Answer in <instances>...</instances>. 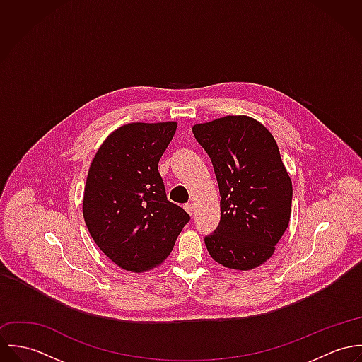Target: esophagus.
Segmentation results:
<instances>
[{"mask_svg": "<svg viewBox=\"0 0 362 362\" xmlns=\"http://www.w3.org/2000/svg\"><path fill=\"white\" fill-rule=\"evenodd\" d=\"M184 209L187 210V213H188L189 216H192L194 211H195V205H194V204H187V205L184 206Z\"/></svg>", "mask_w": 362, "mask_h": 362, "instance_id": "obj_1", "label": "esophagus"}]
</instances>
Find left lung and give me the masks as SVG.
Masks as SVG:
<instances>
[{"label":"left lung","mask_w":362,"mask_h":362,"mask_svg":"<svg viewBox=\"0 0 362 362\" xmlns=\"http://www.w3.org/2000/svg\"><path fill=\"white\" fill-rule=\"evenodd\" d=\"M220 189V224L205 238L224 267L252 270L274 254L288 227L293 184L270 131L248 115L195 124Z\"/></svg>","instance_id":"8db88e82"}]
</instances>
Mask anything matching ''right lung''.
<instances>
[{"label":"right lung","instance_id":"right-lung-1","mask_svg":"<svg viewBox=\"0 0 362 362\" xmlns=\"http://www.w3.org/2000/svg\"><path fill=\"white\" fill-rule=\"evenodd\" d=\"M175 129V121L121 125L92 160L83 218L96 245L124 270L144 273L161 264L189 220L167 201L157 170Z\"/></svg>","mask_w":362,"mask_h":362}]
</instances>
